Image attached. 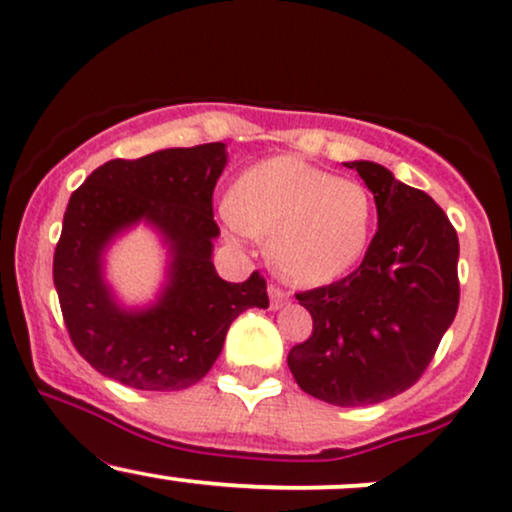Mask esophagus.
<instances>
[{"instance_id":"34e87169","label":"esophagus","mask_w":512,"mask_h":512,"mask_svg":"<svg viewBox=\"0 0 512 512\" xmlns=\"http://www.w3.org/2000/svg\"><path fill=\"white\" fill-rule=\"evenodd\" d=\"M269 303H272V308H282L284 303H289V291L277 284H269Z\"/></svg>"}]
</instances>
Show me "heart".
I'll return each mask as SVG.
<instances>
[{"label":"heart","mask_w":512,"mask_h":512,"mask_svg":"<svg viewBox=\"0 0 512 512\" xmlns=\"http://www.w3.org/2000/svg\"><path fill=\"white\" fill-rule=\"evenodd\" d=\"M238 235L269 238V260L296 284H328L364 255L374 204L364 184L294 155L247 167L223 204Z\"/></svg>","instance_id":"1"}]
</instances>
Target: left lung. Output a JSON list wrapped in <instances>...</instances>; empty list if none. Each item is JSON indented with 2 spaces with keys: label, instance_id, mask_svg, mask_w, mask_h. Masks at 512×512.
<instances>
[{
  "label": "left lung",
  "instance_id": "8db88e82",
  "mask_svg": "<svg viewBox=\"0 0 512 512\" xmlns=\"http://www.w3.org/2000/svg\"><path fill=\"white\" fill-rule=\"evenodd\" d=\"M374 194L379 228L340 282L296 294L313 318L289 350L296 384L333 406H372L425 374L459 308V238L447 213L376 162H347Z\"/></svg>",
  "mask_w": 512,
  "mask_h": 512
}]
</instances>
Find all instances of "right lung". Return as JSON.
Wrapping results in <instances>:
<instances>
[{
	"mask_svg": "<svg viewBox=\"0 0 512 512\" xmlns=\"http://www.w3.org/2000/svg\"><path fill=\"white\" fill-rule=\"evenodd\" d=\"M223 167V143L157 150L104 162L72 192L53 282L67 335L99 374L140 391L189 389L221 355L230 323L247 308L269 306L260 272L230 284L211 262L213 189ZM140 217L171 240V284L157 307L126 314L100 282V250Z\"/></svg>",
	"mask_w": 512,
	"mask_h": 512,
	"instance_id": "obj_1",
	"label": "right lung"
}]
</instances>
